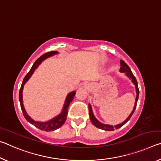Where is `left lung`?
<instances>
[{
    "label": "left lung",
    "instance_id": "8db88e82",
    "mask_svg": "<svg viewBox=\"0 0 161 161\" xmlns=\"http://www.w3.org/2000/svg\"><path fill=\"white\" fill-rule=\"evenodd\" d=\"M121 62V67H120V72L126 73V75L129 79H130V80H131L132 82L134 84L135 87H136V97L135 106H134V107H133V109L132 111V112L130 113V114L129 116V117H128V118L126 120H125L124 122H122L121 124H118V125H116V126H111V125L103 124L102 123H101V122H99L96 118H95V116H94V114H93V111H92V108L90 103H89V116H90V120H91L92 123L96 127L99 128V129L105 130H108V131H110V130H114V129H119V128H121L122 126H124V125L126 124L128 121H129V120L130 119V117L132 116L133 114V112H134V111L136 109V105H137V102H138V96H139V89H138L137 80H136V79L134 77V75H133L131 70H130L129 67L128 66L127 64L124 60H121V62Z\"/></svg>",
    "mask_w": 161,
    "mask_h": 161
}]
</instances>
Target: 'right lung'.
<instances>
[{
	"mask_svg": "<svg viewBox=\"0 0 161 161\" xmlns=\"http://www.w3.org/2000/svg\"><path fill=\"white\" fill-rule=\"evenodd\" d=\"M58 53L56 51H52V52H49V53H45L44 54H42L41 57H40L35 62V63L32 65V67H31V70L29 71V72L25 75V77L23 79V81L22 82L20 89V92H19V100H20V107L21 109L23 111V116L25 117V119L28 121L29 123H31V124L34 125L35 127L38 128V129L42 130H45V131H52V130H54L56 129L60 128L62 125L64 124L65 121H66L67 119V116L68 114V108H69V106L70 104V103L72 102L73 99H74L75 95L76 94V92H70L69 94H68L67 96L66 100H65L64 104V107L62 108V112L59 114L58 116H57L54 117V118L52 119L51 120L46 122H39V121H35L33 119L29 116V115L27 114L26 111L24 108L23 106V86L25 85V84L26 83V81H28L30 77H31L32 75L33 74L34 71L35 69L39 66L41 62L45 59L46 58H50V57L54 55V54H58Z\"/></svg>",
	"mask_w": 161,
	"mask_h": 161,
	"instance_id": "right-lung-1",
	"label": "right lung"
}]
</instances>
